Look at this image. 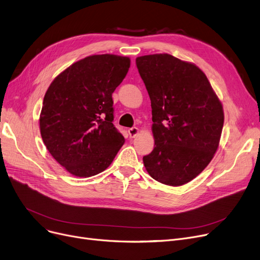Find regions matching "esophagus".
I'll return each instance as SVG.
<instances>
[{
	"label": "esophagus",
	"instance_id": "34e87169",
	"mask_svg": "<svg viewBox=\"0 0 260 260\" xmlns=\"http://www.w3.org/2000/svg\"><path fill=\"white\" fill-rule=\"evenodd\" d=\"M128 135H129V137L131 138H134L135 136H136V135L139 133V129H138V127H131V128H128Z\"/></svg>",
	"mask_w": 260,
	"mask_h": 260
}]
</instances>
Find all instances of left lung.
I'll use <instances>...</instances> for the list:
<instances>
[{
	"instance_id": "1",
	"label": "left lung",
	"mask_w": 260,
	"mask_h": 260,
	"mask_svg": "<svg viewBox=\"0 0 260 260\" xmlns=\"http://www.w3.org/2000/svg\"><path fill=\"white\" fill-rule=\"evenodd\" d=\"M136 64L151 99L155 139L144 167L157 182L182 186L204 170L218 149L222 104L192 63L154 54L136 58Z\"/></svg>"
}]
</instances>
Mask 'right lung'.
Listing matches in <instances>:
<instances>
[{"label":"right lung","mask_w":260,"mask_h":260,"mask_svg":"<svg viewBox=\"0 0 260 260\" xmlns=\"http://www.w3.org/2000/svg\"><path fill=\"white\" fill-rule=\"evenodd\" d=\"M122 56H89L60 73L43 99L40 133L48 151L78 177L103 172L124 143L112 93L129 69Z\"/></svg>","instance_id":"right-lung-1"}]
</instances>
